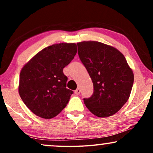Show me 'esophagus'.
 <instances>
[{
    "mask_svg": "<svg viewBox=\"0 0 153 153\" xmlns=\"http://www.w3.org/2000/svg\"><path fill=\"white\" fill-rule=\"evenodd\" d=\"M80 92H81V91H80V89L79 88H77L76 91H74V93H75V95H79V94H80Z\"/></svg>",
    "mask_w": 153,
    "mask_h": 153,
    "instance_id": "1",
    "label": "esophagus"
}]
</instances>
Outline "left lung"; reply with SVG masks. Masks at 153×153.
Returning a JSON list of instances; mask_svg holds the SVG:
<instances>
[{
  "label": "left lung",
  "mask_w": 153,
  "mask_h": 153,
  "mask_svg": "<svg viewBox=\"0 0 153 153\" xmlns=\"http://www.w3.org/2000/svg\"><path fill=\"white\" fill-rule=\"evenodd\" d=\"M78 54L93 83V94L83 102L100 118L113 116L130 95L134 74L123 54L116 48L95 41L77 43Z\"/></svg>",
  "instance_id": "1"
}]
</instances>
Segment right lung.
Returning <instances> with one entry per match:
<instances>
[{"instance_id":"add662e5","label":"right lung","mask_w":153,"mask_h":153,"mask_svg":"<svg viewBox=\"0 0 153 153\" xmlns=\"http://www.w3.org/2000/svg\"><path fill=\"white\" fill-rule=\"evenodd\" d=\"M76 51L75 43L56 44L42 50L23 67L19 93L36 116L51 119L67 106L73 91L66 88L68 77L63 68Z\"/></svg>"}]
</instances>
